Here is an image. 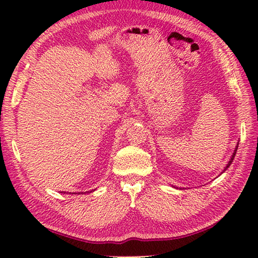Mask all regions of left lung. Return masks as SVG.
<instances>
[{"label":"left lung","mask_w":258,"mask_h":258,"mask_svg":"<svg viewBox=\"0 0 258 258\" xmlns=\"http://www.w3.org/2000/svg\"><path fill=\"white\" fill-rule=\"evenodd\" d=\"M237 147H238V145L236 146V149H235V151H234V153H233V155H232V158H231V161L228 162V164H227V166L225 167V169H224V171H226V169L229 167V165H231L232 164V162H233V160H234V157H235V154H236V151H237Z\"/></svg>","instance_id":"obj_1"}]
</instances>
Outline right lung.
I'll return each instance as SVG.
<instances>
[{
    "instance_id": "obj_1",
    "label": "right lung",
    "mask_w": 258,
    "mask_h": 258,
    "mask_svg": "<svg viewBox=\"0 0 258 258\" xmlns=\"http://www.w3.org/2000/svg\"><path fill=\"white\" fill-rule=\"evenodd\" d=\"M91 191H92V190H91ZM79 194H80V193H79Z\"/></svg>"
}]
</instances>
